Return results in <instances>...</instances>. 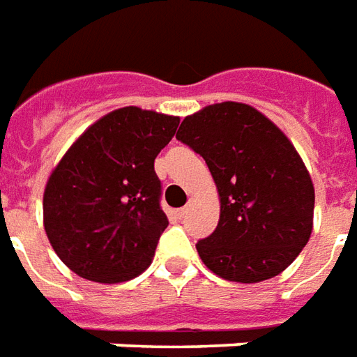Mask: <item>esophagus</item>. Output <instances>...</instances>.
Here are the masks:
<instances>
[{
    "instance_id": "34e87169",
    "label": "esophagus",
    "mask_w": 357,
    "mask_h": 357,
    "mask_svg": "<svg viewBox=\"0 0 357 357\" xmlns=\"http://www.w3.org/2000/svg\"><path fill=\"white\" fill-rule=\"evenodd\" d=\"M173 213L176 219H184V217H186V213H188V209H186V207H181V209H174Z\"/></svg>"
}]
</instances>
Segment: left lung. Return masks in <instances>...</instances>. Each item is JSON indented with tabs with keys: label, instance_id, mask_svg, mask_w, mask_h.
Segmentation results:
<instances>
[{
	"label": "left lung",
	"instance_id": "8db88e82",
	"mask_svg": "<svg viewBox=\"0 0 357 357\" xmlns=\"http://www.w3.org/2000/svg\"><path fill=\"white\" fill-rule=\"evenodd\" d=\"M176 140L206 159L219 198V225L196 244L215 275L259 282L287 269L313 227L312 178L294 146L246 103L207 105L183 121Z\"/></svg>",
	"mask_w": 357,
	"mask_h": 357
}]
</instances>
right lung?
Here are the masks:
<instances>
[{"instance_id":"right-lung-1","label":"right lung","mask_w":357,"mask_h":357,"mask_svg":"<svg viewBox=\"0 0 357 357\" xmlns=\"http://www.w3.org/2000/svg\"><path fill=\"white\" fill-rule=\"evenodd\" d=\"M178 117L123 107L93 123L50 176L44 227L70 271L93 282L134 279L167 229L153 161Z\"/></svg>"}]
</instances>
